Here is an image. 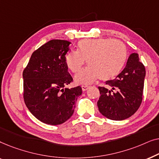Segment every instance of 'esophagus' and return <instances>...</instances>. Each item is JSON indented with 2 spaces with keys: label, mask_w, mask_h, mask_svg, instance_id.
I'll return each mask as SVG.
<instances>
[{
  "label": "esophagus",
  "mask_w": 159,
  "mask_h": 159,
  "mask_svg": "<svg viewBox=\"0 0 159 159\" xmlns=\"http://www.w3.org/2000/svg\"><path fill=\"white\" fill-rule=\"evenodd\" d=\"M89 88H90V86H88V85H82V89L83 91H86Z\"/></svg>",
  "instance_id": "esophagus-1"
}]
</instances>
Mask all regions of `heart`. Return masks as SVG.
I'll list each match as a JSON object with an SVG mask.
<instances>
[{"label":"heart","mask_w":159,"mask_h":159,"mask_svg":"<svg viewBox=\"0 0 159 159\" xmlns=\"http://www.w3.org/2000/svg\"><path fill=\"white\" fill-rule=\"evenodd\" d=\"M126 45L119 40L109 38L84 39L77 43V51H69L66 63L73 73L81 70L87 60V67L75 77L80 84L90 83L99 77L107 81L116 77L127 62Z\"/></svg>","instance_id":"b5f03b06"}]
</instances>
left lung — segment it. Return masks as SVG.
Instances as JSON below:
<instances>
[{
  "label": "left lung",
  "instance_id": "left-lung-1",
  "mask_svg": "<svg viewBox=\"0 0 159 159\" xmlns=\"http://www.w3.org/2000/svg\"><path fill=\"white\" fill-rule=\"evenodd\" d=\"M145 69L138 53L130 54L122 71L114 80L98 87L99 111L111 120L129 118L140 107L143 100Z\"/></svg>",
  "mask_w": 159,
  "mask_h": 159
}]
</instances>
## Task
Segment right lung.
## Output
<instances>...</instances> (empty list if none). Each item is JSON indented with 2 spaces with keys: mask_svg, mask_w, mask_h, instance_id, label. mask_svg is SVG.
Returning a JSON list of instances; mask_svg holds the SVG:
<instances>
[{
  "mask_svg": "<svg viewBox=\"0 0 159 159\" xmlns=\"http://www.w3.org/2000/svg\"><path fill=\"white\" fill-rule=\"evenodd\" d=\"M70 42L52 40L33 52L24 69V101L34 116L50 125L63 124L72 116L82 88H67L73 81L66 54Z\"/></svg>",
  "mask_w": 159,
  "mask_h": 159,
  "instance_id": "right-lung-1",
  "label": "right lung"
}]
</instances>
